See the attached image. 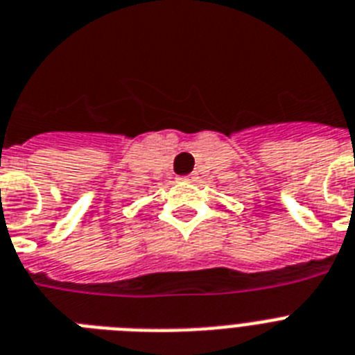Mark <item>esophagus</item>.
I'll return each instance as SVG.
<instances>
[{"instance_id": "1", "label": "esophagus", "mask_w": 355, "mask_h": 355, "mask_svg": "<svg viewBox=\"0 0 355 355\" xmlns=\"http://www.w3.org/2000/svg\"><path fill=\"white\" fill-rule=\"evenodd\" d=\"M195 175H186V177H178V180H184V182H191Z\"/></svg>"}]
</instances>
